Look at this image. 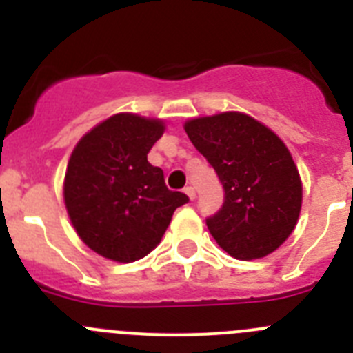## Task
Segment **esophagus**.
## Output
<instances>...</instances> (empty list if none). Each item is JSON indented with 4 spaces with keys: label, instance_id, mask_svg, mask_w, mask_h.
<instances>
[{
    "label": "esophagus",
    "instance_id": "obj_1",
    "mask_svg": "<svg viewBox=\"0 0 353 353\" xmlns=\"http://www.w3.org/2000/svg\"><path fill=\"white\" fill-rule=\"evenodd\" d=\"M183 192H185L187 196H189V199H194L196 198V191H194V187H185V189H183Z\"/></svg>",
    "mask_w": 353,
    "mask_h": 353
}]
</instances>
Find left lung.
<instances>
[{
  "mask_svg": "<svg viewBox=\"0 0 353 353\" xmlns=\"http://www.w3.org/2000/svg\"><path fill=\"white\" fill-rule=\"evenodd\" d=\"M183 129L223 183V207L207 219L215 242L236 260L276 251L292 235L302 205L301 176L285 143L235 111L194 118Z\"/></svg>",
  "mask_w": 353,
  "mask_h": 353,
  "instance_id": "obj_1",
  "label": "left lung"
}]
</instances>
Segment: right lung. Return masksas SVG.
Instances as JSON below:
<instances>
[{"label": "right lung", "instance_id": "obj_1", "mask_svg": "<svg viewBox=\"0 0 353 353\" xmlns=\"http://www.w3.org/2000/svg\"><path fill=\"white\" fill-rule=\"evenodd\" d=\"M162 132L161 120L120 113L84 134L72 152L65 207L79 239L108 260L130 263L146 256L173 212L189 201L170 191L161 168L146 159Z\"/></svg>", "mask_w": 353, "mask_h": 353}]
</instances>
